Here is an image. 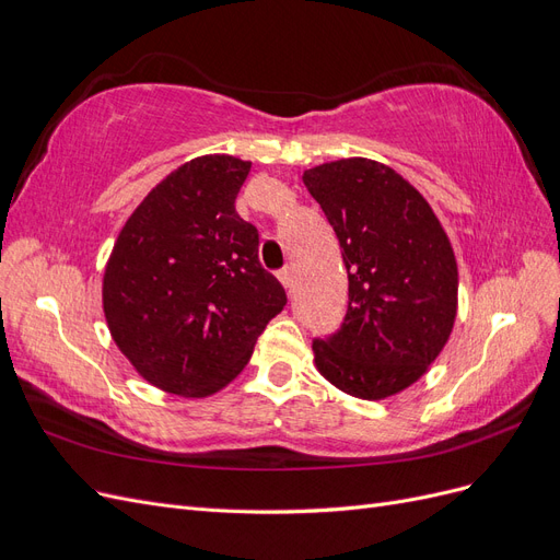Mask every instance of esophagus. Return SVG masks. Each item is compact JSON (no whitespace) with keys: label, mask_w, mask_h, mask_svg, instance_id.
I'll return each instance as SVG.
<instances>
[{"label":"esophagus","mask_w":560,"mask_h":560,"mask_svg":"<svg viewBox=\"0 0 560 560\" xmlns=\"http://www.w3.org/2000/svg\"><path fill=\"white\" fill-rule=\"evenodd\" d=\"M278 278H280L284 290H290V292L294 290V270H292V266H284L278 273Z\"/></svg>","instance_id":"esophagus-1"}]
</instances>
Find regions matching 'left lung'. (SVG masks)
Wrapping results in <instances>:
<instances>
[{
    "instance_id": "left-lung-1",
    "label": "left lung",
    "mask_w": 560,
    "mask_h": 560,
    "mask_svg": "<svg viewBox=\"0 0 560 560\" xmlns=\"http://www.w3.org/2000/svg\"><path fill=\"white\" fill-rule=\"evenodd\" d=\"M341 245L348 313L315 338V366L360 399L413 385L444 350L457 315V264L430 202L393 167L341 159L303 173Z\"/></svg>"
}]
</instances>
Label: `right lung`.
Instances as JSON below:
<instances>
[{
  "label": "right lung",
  "mask_w": 560,
  "mask_h": 560,
  "mask_svg": "<svg viewBox=\"0 0 560 560\" xmlns=\"http://www.w3.org/2000/svg\"><path fill=\"white\" fill-rule=\"evenodd\" d=\"M249 161L179 165L118 233L103 278L109 334L165 393L208 397L229 385L287 303L259 264V233L235 212Z\"/></svg>",
  "instance_id": "right-lung-1"
}]
</instances>
